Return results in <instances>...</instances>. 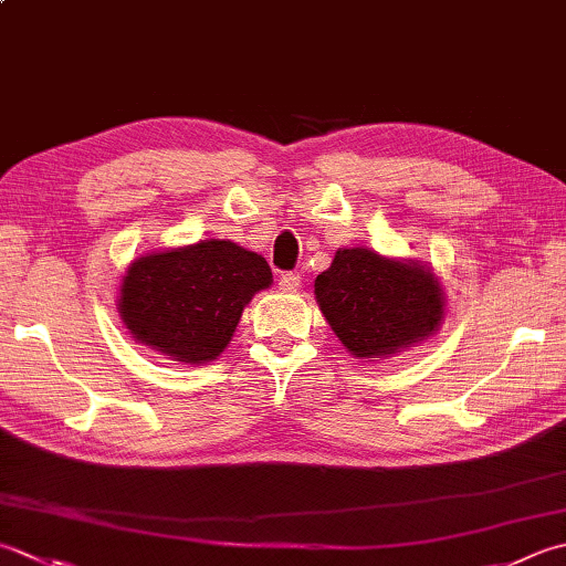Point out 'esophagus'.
Here are the masks:
<instances>
[{"label": "esophagus", "instance_id": "obj_1", "mask_svg": "<svg viewBox=\"0 0 566 566\" xmlns=\"http://www.w3.org/2000/svg\"><path fill=\"white\" fill-rule=\"evenodd\" d=\"M276 284H280L282 292H296L298 284H302V274H298V272H282L280 280H276Z\"/></svg>", "mask_w": 566, "mask_h": 566}]
</instances>
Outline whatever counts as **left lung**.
I'll return each mask as SVG.
<instances>
[{
    "instance_id": "obj_1",
    "label": "left lung",
    "mask_w": 566,
    "mask_h": 566,
    "mask_svg": "<svg viewBox=\"0 0 566 566\" xmlns=\"http://www.w3.org/2000/svg\"><path fill=\"white\" fill-rule=\"evenodd\" d=\"M321 314L356 358L390 356L429 338L444 314L439 282L417 262L338 250L314 282Z\"/></svg>"
}]
</instances>
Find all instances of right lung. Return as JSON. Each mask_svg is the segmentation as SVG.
Instances as JSON below:
<instances>
[{"instance_id":"obj_1","label":"right lung","mask_w":566,"mask_h":566,"mask_svg":"<svg viewBox=\"0 0 566 566\" xmlns=\"http://www.w3.org/2000/svg\"><path fill=\"white\" fill-rule=\"evenodd\" d=\"M272 284L262 254L201 240L139 258L119 286V316L144 346L181 363L218 358L254 292Z\"/></svg>"}]
</instances>
